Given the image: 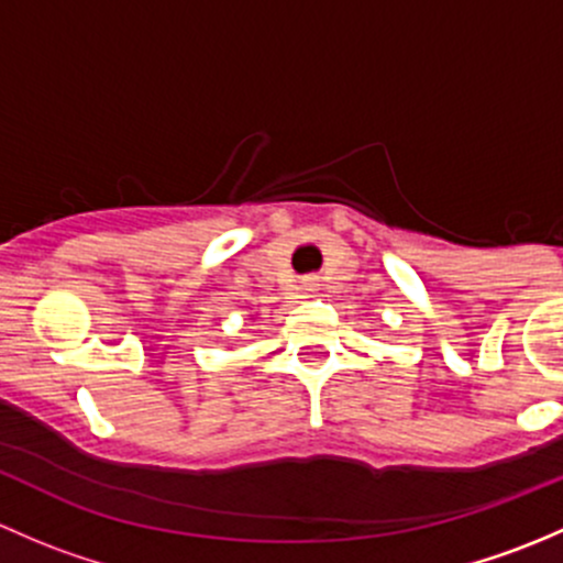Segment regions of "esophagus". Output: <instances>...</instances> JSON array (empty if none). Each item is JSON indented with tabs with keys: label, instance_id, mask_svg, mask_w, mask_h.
Masks as SVG:
<instances>
[{
	"label": "esophagus",
	"instance_id": "obj_1",
	"mask_svg": "<svg viewBox=\"0 0 563 563\" xmlns=\"http://www.w3.org/2000/svg\"><path fill=\"white\" fill-rule=\"evenodd\" d=\"M302 286H305V291H316V288H318V280H316V277H308V280H305Z\"/></svg>",
	"mask_w": 563,
	"mask_h": 563
}]
</instances>
